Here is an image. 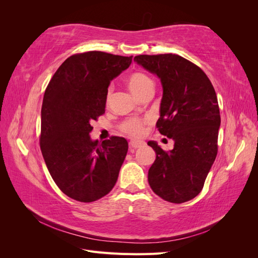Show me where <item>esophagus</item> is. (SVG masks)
<instances>
[{
	"mask_svg": "<svg viewBox=\"0 0 258 258\" xmlns=\"http://www.w3.org/2000/svg\"><path fill=\"white\" fill-rule=\"evenodd\" d=\"M129 145H130V148H140L144 145V143L141 141H137V140H132V141H130Z\"/></svg>",
	"mask_w": 258,
	"mask_h": 258,
	"instance_id": "esophagus-1",
	"label": "esophagus"
}]
</instances>
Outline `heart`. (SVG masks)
Wrapping results in <instances>:
<instances>
[{"label":"heart","mask_w":258,"mask_h":258,"mask_svg":"<svg viewBox=\"0 0 258 258\" xmlns=\"http://www.w3.org/2000/svg\"><path fill=\"white\" fill-rule=\"evenodd\" d=\"M127 83L130 90L135 93L138 98H142L146 92L154 90V82L150 76L143 72H135L128 76ZM112 90L107 92V100H110ZM146 120L139 118H129L121 123V130L131 137H140L143 134V126Z\"/></svg>","instance_id":"heart-1"}]
</instances>
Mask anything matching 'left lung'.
<instances>
[{"mask_svg":"<svg viewBox=\"0 0 258 258\" xmlns=\"http://www.w3.org/2000/svg\"><path fill=\"white\" fill-rule=\"evenodd\" d=\"M134 60L160 80L156 126L174 141L169 152L155 141L147 142L156 153L148 183L163 200L182 204L202 190L216 158L221 116L215 90L199 67L178 54H140Z\"/></svg>","mask_w":258,"mask_h":258,"instance_id":"obj_1","label":"left lung"}]
</instances>
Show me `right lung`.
Masks as SVG:
<instances>
[{
    "label": "right lung",
    "instance_id": "obj_1",
    "mask_svg": "<svg viewBox=\"0 0 258 258\" xmlns=\"http://www.w3.org/2000/svg\"><path fill=\"white\" fill-rule=\"evenodd\" d=\"M132 56L87 51L69 57L45 90L41 112V151L49 173L67 196L92 202L112 190L126 158V139L99 143L91 121L105 112L107 88L128 69Z\"/></svg>",
    "mask_w": 258,
    "mask_h": 258
}]
</instances>
